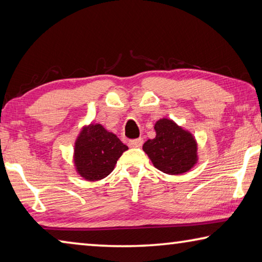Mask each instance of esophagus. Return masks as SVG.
<instances>
[{
	"mask_svg": "<svg viewBox=\"0 0 262 262\" xmlns=\"http://www.w3.org/2000/svg\"><path fill=\"white\" fill-rule=\"evenodd\" d=\"M142 143H143V140L142 139H136V140H133V141H129V143H128V145H129L130 148H140Z\"/></svg>",
	"mask_w": 262,
	"mask_h": 262,
	"instance_id": "esophagus-1",
	"label": "esophagus"
}]
</instances>
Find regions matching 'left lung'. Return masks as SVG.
Listing matches in <instances>:
<instances>
[{"mask_svg": "<svg viewBox=\"0 0 262 262\" xmlns=\"http://www.w3.org/2000/svg\"><path fill=\"white\" fill-rule=\"evenodd\" d=\"M156 136L143 144L154 166L166 174L179 176L188 172L199 161L198 142L192 133L167 118L155 123Z\"/></svg>", "mask_w": 262, "mask_h": 262, "instance_id": "left-lung-1", "label": "left lung"}]
</instances>
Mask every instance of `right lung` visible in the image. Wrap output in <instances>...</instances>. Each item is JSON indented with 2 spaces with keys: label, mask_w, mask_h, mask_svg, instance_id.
I'll return each instance as SVG.
<instances>
[{
  "label": "right lung",
  "mask_w": 262,
  "mask_h": 262,
  "mask_svg": "<svg viewBox=\"0 0 262 262\" xmlns=\"http://www.w3.org/2000/svg\"><path fill=\"white\" fill-rule=\"evenodd\" d=\"M128 150L118 136L100 123L84 126L74 145V166L88 181H98L114 170L121 155Z\"/></svg>",
  "instance_id": "add662e5"
}]
</instances>
